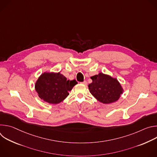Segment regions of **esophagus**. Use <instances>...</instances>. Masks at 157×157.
<instances>
[{
  "label": "esophagus",
  "instance_id": "obj_1",
  "mask_svg": "<svg viewBox=\"0 0 157 157\" xmlns=\"http://www.w3.org/2000/svg\"><path fill=\"white\" fill-rule=\"evenodd\" d=\"M82 84H84V85H87V81H83L82 82H81Z\"/></svg>",
  "mask_w": 157,
  "mask_h": 157
}]
</instances>
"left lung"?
I'll list each match as a JSON object with an SVG mask.
<instances>
[{"label":"left lung","instance_id":"obj_1","mask_svg":"<svg viewBox=\"0 0 157 157\" xmlns=\"http://www.w3.org/2000/svg\"><path fill=\"white\" fill-rule=\"evenodd\" d=\"M91 79L93 82L88 86L89 92L103 104L116 102L124 92L119 81L110 75L99 73L91 76Z\"/></svg>","mask_w":157,"mask_h":157}]
</instances>
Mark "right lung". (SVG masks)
<instances>
[{
  "label": "right lung",
  "mask_w": 157,
  "mask_h": 157,
  "mask_svg": "<svg viewBox=\"0 0 157 157\" xmlns=\"http://www.w3.org/2000/svg\"><path fill=\"white\" fill-rule=\"evenodd\" d=\"M77 84L75 79L67 80L60 72H44L36 80L35 89L41 99L57 104L68 97V92Z\"/></svg>",
  "instance_id": "1"
}]
</instances>
